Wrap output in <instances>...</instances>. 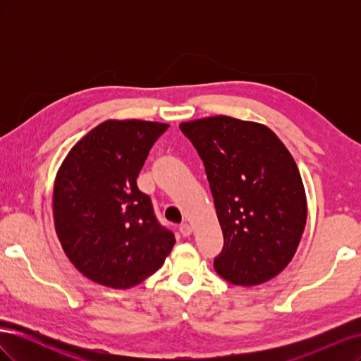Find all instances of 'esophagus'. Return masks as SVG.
<instances>
[{
    "instance_id": "esophagus-1",
    "label": "esophagus",
    "mask_w": 361,
    "mask_h": 361,
    "mask_svg": "<svg viewBox=\"0 0 361 361\" xmlns=\"http://www.w3.org/2000/svg\"><path fill=\"white\" fill-rule=\"evenodd\" d=\"M179 232H180L183 236H190L191 232H192V228H191V226H190L188 223H182V224L179 226Z\"/></svg>"
}]
</instances>
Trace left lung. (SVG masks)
<instances>
[{
  "label": "left lung",
  "instance_id": "obj_1",
  "mask_svg": "<svg viewBox=\"0 0 361 361\" xmlns=\"http://www.w3.org/2000/svg\"><path fill=\"white\" fill-rule=\"evenodd\" d=\"M204 164L224 245L214 268L241 286L262 285L288 267L307 220L292 155L265 125L228 116L179 125Z\"/></svg>",
  "mask_w": 361,
  "mask_h": 361
}]
</instances>
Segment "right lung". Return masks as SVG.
Returning a JSON list of instances; mask_svg holds the SVG:
<instances>
[{"mask_svg":"<svg viewBox=\"0 0 361 361\" xmlns=\"http://www.w3.org/2000/svg\"><path fill=\"white\" fill-rule=\"evenodd\" d=\"M167 123L106 120L64 158L52 212L64 253L82 276L129 289L157 272L176 243L137 178Z\"/></svg>","mask_w":361,"mask_h":361,"instance_id":"obj_1","label":"right lung"}]
</instances>
